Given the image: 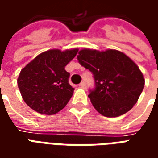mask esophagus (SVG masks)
<instances>
[{"instance_id": "34e87169", "label": "esophagus", "mask_w": 158, "mask_h": 158, "mask_svg": "<svg viewBox=\"0 0 158 158\" xmlns=\"http://www.w3.org/2000/svg\"><path fill=\"white\" fill-rule=\"evenodd\" d=\"M79 86L81 87V88H83V89H85L86 87V85H85V82H81L80 84H79Z\"/></svg>"}]
</instances>
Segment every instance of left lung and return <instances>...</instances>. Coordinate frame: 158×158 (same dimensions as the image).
I'll return each instance as SVG.
<instances>
[{
	"instance_id": "left-lung-1",
	"label": "left lung",
	"mask_w": 158,
	"mask_h": 158,
	"mask_svg": "<svg viewBox=\"0 0 158 158\" xmlns=\"http://www.w3.org/2000/svg\"><path fill=\"white\" fill-rule=\"evenodd\" d=\"M77 59L92 73L95 89L89 90V97L102 115L118 117L137 102L145 79L139 67L124 53L111 49L105 52L83 49Z\"/></svg>"
}]
</instances>
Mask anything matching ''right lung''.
Instances as JSON below:
<instances>
[{
  "label": "right lung",
  "instance_id": "1",
  "mask_svg": "<svg viewBox=\"0 0 158 158\" xmlns=\"http://www.w3.org/2000/svg\"><path fill=\"white\" fill-rule=\"evenodd\" d=\"M78 49L62 52L52 49L42 52L21 70L18 85L28 106L41 114L60 112L72 97L74 88L69 85L66 65L74 58Z\"/></svg>",
  "mask_w": 158,
  "mask_h": 158
}]
</instances>
